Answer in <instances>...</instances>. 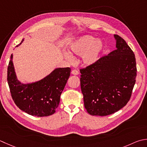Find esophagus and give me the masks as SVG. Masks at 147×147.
Wrapping results in <instances>:
<instances>
[{
  "label": "esophagus",
  "instance_id": "34e87169",
  "mask_svg": "<svg viewBox=\"0 0 147 147\" xmlns=\"http://www.w3.org/2000/svg\"><path fill=\"white\" fill-rule=\"evenodd\" d=\"M71 74H73V75H78L79 74V72L76 69H74L71 71Z\"/></svg>",
  "mask_w": 147,
  "mask_h": 147
}]
</instances>
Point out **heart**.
<instances>
[{
	"label": "heart",
	"instance_id": "1",
	"mask_svg": "<svg viewBox=\"0 0 147 147\" xmlns=\"http://www.w3.org/2000/svg\"><path fill=\"white\" fill-rule=\"evenodd\" d=\"M72 52L81 55L82 62L86 66L92 65L98 61L100 55L103 50V44L95 37L85 35L78 37L71 43ZM63 55L69 62H73L74 57L69 51L64 50Z\"/></svg>",
	"mask_w": 147,
	"mask_h": 147
}]
</instances>
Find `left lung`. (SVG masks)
<instances>
[{
	"mask_svg": "<svg viewBox=\"0 0 147 147\" xmlns=\"http://www.w3.org/2000/svg\"><path fill=\"white\" fill-rule=\"evenodd\" d=\"M116 50L80 69L85 108L93 116H106L125 106L136 82L134 53L124 39L114 35Z\"/></svg>",
	"mask_w": 147,
	"mask_h": 147,
	"instance_id": "obj_1",
	"label": "left lung"
}]
</instances>
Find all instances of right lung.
I'll use <instances>...</instances> for the list:
<instances>
[{
	"label": "right lung",
	"instance_id": "obj_1",
	"mask_svg": "<svg viewBox=\"0 0 147 147\" xmlns=\"http://www.w3.org/2000/svg\"><path fill=\"white\" fill-rule=\"evenodd\" d=\"M24 41L22 39L16 47ZM13 59L11 54L7 68V82L16 105L32 116L41 117L53 115L59 106L60 95L69 78L71 69L56 68L41 80L24 83L17 78Z\"/></svg>",
	"mask_w": 147,
	"mask_h": 147
}]
</instances>
